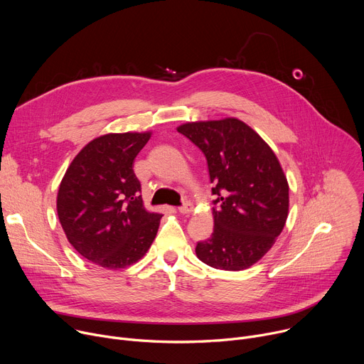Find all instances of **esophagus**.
<instances>
[{
  "label": "esophagus",
  "instance_id": "34e87169",
  "mask_svg": "<svg viewBox=\"0 0 364 364\" xmlns=\"http://www.w3.org/2000/svg\"><path fill=\"white\" fill-rule=\"evenodd\" d=\"M178 212L181 215H190L193 212V204L190 201H186L181 207H178Z\"/></svg>",
  "mask_w": 364,
  "mask_h": 364
}]
</instances>
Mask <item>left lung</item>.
Returning a JSON list of instances; mask_svg holds the SVG:
<instances>
[{"mask_svg": "<svg viewBox=\"0 0 364 364\" xmlns=\"http://www.w3.org/2000/svg\"><path fill=\"white\" fill-rule=\"evenodd\" d=\"M177 131L205 155L218 196L212 237L197 243L201 262L243 271L274 246L289 210V186L272 148L237 118L186 122Z\"/></svg>", "mask_w": 364, "mask_h": 364, "instance_id": "8db88e82", "label": "left lung"}]
</instances>
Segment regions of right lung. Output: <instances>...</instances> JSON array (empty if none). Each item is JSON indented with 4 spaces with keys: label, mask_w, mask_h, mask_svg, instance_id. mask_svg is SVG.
Masks as SVG:
<instances>
[{
    "label": "right lung",
    "mask_w": 364,
    "mask_h": 364,
    "mask_svg": "<svg viewBox=\"0 0 364 364\" xmlns=\"http://www.w3.org/2000/svg\"><path fill=\"white\" fill-rule=\"evenodd\" d=\"M109 132L87 142L58 191V216L70 245L87 261L124 269L145 256L163 215L145 209L134 160L151 138Z\"/></svg>",
    "instance_id": "right-lung-1"
}]
</instances>
